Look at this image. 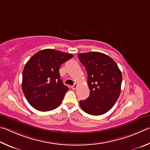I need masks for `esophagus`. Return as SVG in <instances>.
<instances>
[{"label":"esophagus","mask_w":150,"mask_h":150,"mask_svg":"<svg viewBox=\"0 0 150 150\" xmlns=\"http://www.w3.org/2000/svg\"><path fill=\"white\" fill-rule=\"evenodd\" d=\"M77 87H78L77 83H74V84L73 86H71V88H72V90H76V89L77 88Z\"/></svg>","instance_id":"1"}]
</instances>
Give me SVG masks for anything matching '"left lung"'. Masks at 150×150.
<instances>
[{"instance_id":"1","label":"left lung","mask_w":150,"mask_h":150,"mask_svg":"<svg viewBox=\"0 0 150 150\" xmlns=\"http://www.w3.org/2000/svg\"><path fill=\"white\" fill-rule=\"evenodd\" d=\"M78 59L88 73L90 96L80 101L83 111L91 115L108 112L120 93L122 74L113 60L104 53L88 52L78 54Z\"/></svg>"}]
</instances>
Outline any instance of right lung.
<instances>
[{"mask_svg": "<svg viewBox=\"0 0 150 150\" xmlns=\"http://www.w3.org/2000/svg\"><path fill=\"white\" fill-rule=\"evenodd\" d=\"M73 55L57 50L39 51L26 63L22 73V91L33 108L49 111L57 108L68 88L60 79L59 68Z\"/></svg>", "mask_w": 150, "mask_h": 150, "instance_id": "right-lung-1", "label": "right lung"}]
</instances>
